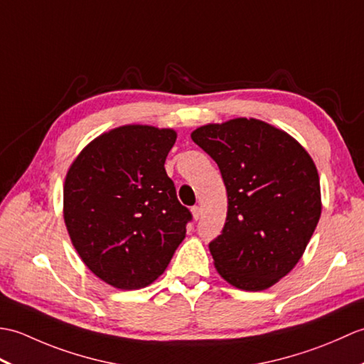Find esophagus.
Instances as JSON below:
<instances>
[{
  "mask_svg": "<svg viewBox=\"0 0 364 364\" xmlns=\"http://www.w3.org/2000/svg\"><path fill=\"white\" fill-rule=\"evenodd\" d=\"M191 211H192V215H194L196 220H198L200 215H202V208H200V206H192Z\"/></svg>",
  "mask_w": 364,
  "mask_h": 364,
  "instance_id": "esophagus-1",
  "label": "esophagus"
}]
</instances>
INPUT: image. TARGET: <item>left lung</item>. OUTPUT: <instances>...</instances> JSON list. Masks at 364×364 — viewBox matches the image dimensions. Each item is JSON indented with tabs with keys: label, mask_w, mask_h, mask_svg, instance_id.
<instances>
[{
	"label": "left lung",
	"mask_w": 364,
	"mask_h": 364,
	"mask_svg": "<svg viewBox=\"0 0 364 364\" xmlns=\"http://www.w3.org/2000/svg\"><path fill=\"white\" fill-rule=\"evenodd\" d=\"M191 137L227 188L225 225L210 242L215 267L239 289L269 288L297 264L319 222L313 159L289 134L255 119L200 127Z\"/></svg>",
	"instance_id": "1"
}]
</instances>
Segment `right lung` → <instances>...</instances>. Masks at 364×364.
<instances>
[{"label":"right lung","mask_w":364,"mask_h":364,"mask_svg":"<svg viewBox=\"0 0 364 364\" xmlns=\"http://www.w3.org/2000/svg\"><path fill=\"white\" fill-rule=\"evenodd\" d=\"M175 141L173 129L120 127L90 142L68 170V235L84 264L114 288L156 280L186 235L192 214L164 168Z\"/></svg>","instance_id":"right-lung-1"}]
</instances>
